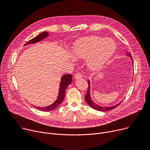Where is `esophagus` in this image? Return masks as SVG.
Segmentation results:
<instances>
[{
    "label": "esophagus",
    "mask_w": 150,
    "mask_h": 150,
    "mask_svg": "<svg viewBox=\"0 0 150 150\" xmlns=\"http://www.w3.org/2000/svg\"><path fill=\"white\" fill-rule=\"evenodd\" d=\"M82 76V75L81 74H80V73H77V74H76L75 75L74 78H75V79H78L81 78Z\"/></svg>",
    "instance_id": "obj_1"
}]
</instances>
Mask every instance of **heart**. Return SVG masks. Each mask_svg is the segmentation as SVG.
Here are the masks:
<instances>
[{
	"label": "heart",
	"instance_id": "heart-1",
	"mask_svg": "<svg viewBox=\"0 0 150 150\" xmlns=\"http://www.w3.org/2000/svg\"><path fill=\"white\" fill-rule=\"evenodd\" d=\"M116 50L115 41L111 38L90 36L75 41L71 52L76 59H86L88 68L92 71L100 70Z\"/></svg>",
	"mask_w": 150,
	"mask_h": 150
}]
</instances>
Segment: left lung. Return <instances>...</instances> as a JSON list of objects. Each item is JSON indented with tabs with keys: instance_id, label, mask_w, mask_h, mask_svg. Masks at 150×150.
I'll list each match as a JSON object with an SVG mask.
<instances>
[{
	"instance_id": "8db88e82",
	"label": "left lung",
	"mask_w": 150,
	"mask_h": 150,
	"mask_svg": "<svg viewBox=\"0 0 150 150\" xmlns=\"http://www.w3.org/2000/svg\"><path fill=\"white\" fill-rule=\"evenodd\" d=\"M126 56L131 57V59L132 60V64H133L132 56L130 54V53L126 52ZM88 90H87V93L85 96V101H86V102L87 103V104L91 107V108L94 109V110H98V111L108 112V111H110V110H112L114 109L115 108H116V107H117L121 103L122 101H120L119 103L115 104V105H112V106H107V107L106 106L105 107L101 106V105H99L97 104L96 103H95L93 101V100H92L91 97V94H90V80L88 81Z\"/></svg>"
}]
</instances>
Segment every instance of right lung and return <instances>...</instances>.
Listing matches in <instances>:
<instances>
[{"instance_id": "obj_1", "label": "right lung", "mask_w": 150, "mask_h": 150, "mask_svg": "<svg viewBox=\"0 0 150 150\" xmlns=\"http://www.w3.org/2000/svg\"><path fill=\"white\" fill-rule=\"evenodd\" d=\"M48 36H49L48 32L46 31L44 33H42L40 34L39 35H38L37 37L30 40L28 42H27L26 44L24 45V46L36 43V42H38L42 40L43 39L46 38ZM72 75L71 74L65 75H63L62 76L61 81H60V85H59V94H58L56 100L53 104H50L49 106H46V107H36L35 106V108L40 110L45 111V112L52 111V110H53L54 109H55L57 106H59L60 104V103L63 101L64 98H65V92H66L67 87L72 81Z\"/></svg>"}]
</instances>
